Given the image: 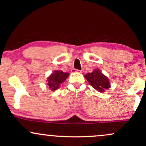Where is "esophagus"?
Segmentation results:
<instances>
[{
	"instance_id": "esophagus-1",
	"label": "esophagus",
	"mask_w": 146,
	"mask_h": 146,
	"mask_svg": "<svg viewBox=\"0 0 146 146\" xmlns=\"http://www.w3.org/2000/svg\"><path fill=\"white\" fill-rule=\"evenodd\" d=\"M71 72L72 73H75V72H79V73H82V71H80V70L75 69V68H72L71 69Z\"/></svg>"
}]
</instances>
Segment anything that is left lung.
Wrapping results in <instances>:
<instances>
[{
  "label": "left lung",
  "instance_id": "8db88e82",
  "mask_svg": "<svg viewBox=\"0 0 146 146\" xmlns=\"http://www.w3.org/2000/svg\"><path fill=\"white\" fill-rule=\"evenodd\" d=\"M84 77L90 86L100 93H103L105 90L110 88L109 80L99 69H95L92 73H87Z\"/></svg>",
  "mask_w": 146,
  "mask_h": 146
}]
</instances>
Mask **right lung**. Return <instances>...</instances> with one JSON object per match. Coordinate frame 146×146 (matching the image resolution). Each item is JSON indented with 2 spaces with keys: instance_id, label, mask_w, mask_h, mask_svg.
<instances>
[{
  "instance_id": "add662e5",
  "label": "right lung",
  "mask_w": 146,
  "mask_h": 146,
  "mask_svg": "<svg viewBox=\"0 0 146 146\" xmlns=\"http://www.w3.org/2000/svg\"><path fill=\"white\" fill-rule=\"evenodd\" d=\"M69 75L68 73H64L61 71H55L54 73L48 77L47 79V85L52 90H57L60 84L66 80Z\"/></svg>"
}]
</instances>
